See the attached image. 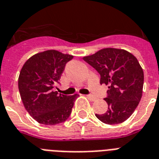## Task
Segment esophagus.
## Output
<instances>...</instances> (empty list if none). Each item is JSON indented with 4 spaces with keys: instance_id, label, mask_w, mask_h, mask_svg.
<instances>
[{
    "instance_id": "esophagus-1",
    "label": "esophagus",
    "mask_w": 159,
    "mask_h": 159,
    "mask_svg": "<svg viewBox=\"0 0 159 159\" xmlns=\"http://www.w3.org/2000/svg\"><path fill=\"white\" fill-rule=\"evenodd\" d=\"M87 97L90 101H92V102H95L96 101V98L93 96H92V95H87Z\"/></svg>"
}]
</instances>
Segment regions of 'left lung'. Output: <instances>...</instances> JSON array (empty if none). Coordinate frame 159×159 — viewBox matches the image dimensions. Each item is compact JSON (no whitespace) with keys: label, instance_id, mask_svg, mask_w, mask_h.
Listing matches in <instances>:
<instances>
[{"label":"left lung","instance_id":"1","mask_svg":"<svg viewBox=\"0 0 159 159\" xmlns=\"http://www.w3.org/2000/svg\"><path fill=\"white\" fill-rule=\"evenodd\" d=\"M83 60L101 75V84L108 86L105 101L108 109L96 116L103 123L116 125L125 121L140 102L143 87V71L138 59L128 51L106 48Z\"/></svg>","mask_w":159,"mask_h":159}]
</instances>
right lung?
Segmentation results:
<instances>
[{
	"instance_id": "obj_1",
	"label": "right lung",
	"mask_w": 159,
	"mask_h": 159,
	"mask_svg": "<svg viewBox=\"0 0 159 159\" xmlns=\"http://www.w3.org/2000/svg\"><path fill=\"white\" fill-rule=\"evenodd\" d=\"M72 57L50 49L33 55L21 68L18 78L21 100L26 111L39 123L57 125L71 115L78 95L58 94L53 88Z\"/></svg>"
}]
</instances>
